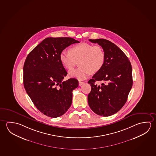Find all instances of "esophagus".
Returning a JSON list of instances; mask_svg holds the SVG:
<instances>
[{
	"mask_svg": "<svg viewBox=\"0 0 156 156\" xmlns=\"http://www.w3.org/2000/svg\"><path fill=\"white\" fill-rule=\"evenodd\" d=\"M84 84V82H81V81H79V86H82Z\"/></svg>",
	"mask_w": 156,
	"mask_h": 156,
	"instance_id": "1",
	"label": "esophagus"
}]
</instances>
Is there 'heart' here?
<instances>
[{
	"label": "heart",
	"instance_id": "b5f03b06",
	"mask_svg": "<svg viewBox=\"0 0 156 156\" xmlns=\"http://www.w3.org/2000/svg\"><path fill=\"white\" fill-rule=\"evenodd\" d=\"M59 59L63 66L68 69H72L78 61L79 66L70 71L69 76L83 80L86 79L91 73H96L102 69L105 56L101 46L82 43L72 47L69 52L62 51Z\"/></svg>",
	"mask_w": 156,
	"mask_h": 156
}]
</instances>
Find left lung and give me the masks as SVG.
Instances as JSON below:
<instances>
[{"instance_id":"8db88e82","label":"left lung","mask_w":156,"mask_h":156,"mask_svg":"<svg viewBox=\"0 0 156 156\" xmlns=\"http://www.w3.org/2000/svg\"><path fill=\"white\" fill-rule=\"evenodd\" d=\"M98 44L105 53V64L88 83L91 87L88 104L96 114L109 116L125 105L133 85L132 68L127 56L121 49L105 39L89 40ZM96 81H102L100 86Z\"/></svg>"}]
</instances>
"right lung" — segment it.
<instances>
[{
	"label": "right lung",
	"instance_id": "right-lung-1",
	"mask_svg": "<svg viewBox=\"0 0 156 156\" xmlns=\"http://www.w3.org/2000/svg\"><path fill=\"white\" fill-rule=\"evenodd\" d=\"M71 37H47L27 57L23 66V84L34 105L44 114L56 118L71 107L72 91L78 81H63L67 73L60 61L62 51L72 44L79 43Z\"/></svg>",
	"mask_w": 156,
	"mask_h": 156
}]
</instances>
